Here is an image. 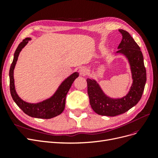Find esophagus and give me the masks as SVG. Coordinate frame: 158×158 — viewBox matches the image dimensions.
Returning a JSON list of instances; mask_svg holds the SVG:
<instances>
[{"mask_svg":"<svg viewBox=\"0 0 158 158\" xmlns=\"http://www.w3.org/2000/svg\"><path fill=\"white\" fill-rule=\"evenodd\" d=\"M79 73L81 76H85L88 74V69L85 67H81L79 69Z\"/></svg>","mask_w":158,"mask_h":158,"instance_id":"1","label":"esophagus"}]
</instances>
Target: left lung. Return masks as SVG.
I'll return each instance as SVG.
<instances>
[{"instance_id":"8db88e82","label":"left lung","mask_w":158,"mask_h":158,"mask_svg":"<svg viewBox=\"0 0 158 158\" xmlns=\"http://www.w3.org/2000/svg\"><path fill=\"white\" fill-rule=\"evenodd\" d=\"M123 39L116 53L125 56L128 60L132 83L124 97L113 98L108 96L94 79H87L88 94L90 106L100 115L114 117L125 113L140 101L146 82V71L140 47L127 31L118 30Z\"/></svg>"}]
</instances>
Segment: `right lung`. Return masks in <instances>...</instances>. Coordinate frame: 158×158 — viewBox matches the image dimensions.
Segmentation results:
<instances>
[{"instance_id":"add662e5","label":"right lung","mask_w":158,"mask_h":158,"mask_svg":"<svg viewBox=\"0 0 158 158\" xmlns=\"http://www.w3.org/2000/svg\"><path fill=\"white\" fill-rule=\"evenodd\" d=\"M31 39L26 38L19 45L14 52L12 63L9 71L10 77V89L13 100L22 111L30 117L38 118H51L59 115L63 113L65 107L66 94H68L72 84L76 78L78 77L77 72L70 74L60 84L55 92L51 96L44 101L38 103H29L23 100L18 95L14 84V70L18 59L20 52Z\"/></svg>"}]
</instances>
